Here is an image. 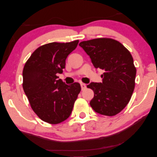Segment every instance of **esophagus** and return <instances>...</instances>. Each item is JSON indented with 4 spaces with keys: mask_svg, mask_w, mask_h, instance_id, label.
Instances as JSON below:
<instances>
[{
    "mask_svg": "<svg viewBox=\"0 0 157 157\" xmlns=\"http://www.w3.org/2000/svg\"><path fill=\"white\" fill-rule=\"evenodd\" d=\"M81 90H85V89L86 88V84L81 83Z\"/></svg>",
    "mask_w": 157,
    "mask_h": 157,
    "instance_id": "34e87169",
    "label": "esophagus"
}]
</instances>
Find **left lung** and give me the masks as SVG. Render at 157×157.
<instances>
[{"instance_id": "8db88e82", "label": "left lung", "mask_w": 157, "mask_h": 157, "mask_svg": "<svg viewBox=\"0 0 157 157\" xmlns=\"http://www.w3.org/2000/svg\"><path fill=\"white\" fill-rule=\"evenodd\" d=\"M79 45L90 56L95 68L105 71L102 83L92 82L87 86L94 93L90 105L97 113L114 116L128 105L135 86L136 70L130 52L111 38L82 41Z\"/></svg>"}]
</instances>
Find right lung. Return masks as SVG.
<instances>
[{
  "label": "right lung",
  "instance_id": "add662e5",
  "mask_svg": "<svg viewBox=\"0 0 157 157\" xmlns=\"http://www.w3.org/2000/svg\"><path fill=\"white\" fill-rule=\"evenodd\" d=\"M78 40L45 44L33 52L24 66L23 87L32 108L43 121L58 124L70 116L81 92L78 83L67 85L59 79L65 60Z\"/></svg>",
  "mask_w": 157,
  "mask_h": 157
}]
</instances>
